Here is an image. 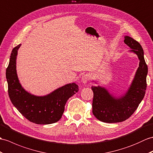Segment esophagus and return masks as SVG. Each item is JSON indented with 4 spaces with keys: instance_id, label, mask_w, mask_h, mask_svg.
Returning a JSON list of instances; mask_svg holds the SVG:
<instances>
[{
    "instance_id": "34e87169",
    "label": "esophagus",
    "mask_w": 153,
    "mask_h": 153,
    "mask_svg": "<svg viewBox=\"0 0 153 153\" xmlns=\"http://www.w3.org/2000/svg\"><path fill=\"white\" fill-rule=\"evenodd\" d=\"M90 79H91V75H90V74H84V75L82 76V77H81V82H82L84 84L87 83Z\"/></svg>"
}]
</instances>
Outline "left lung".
Here are the masks:
<instances>
[{
    "instance_id": "left-lung-1",
    "label": "left lung",
    "mask_w": 153,
    "mask_h": 153,
    "mask_svg": "<svg viewBox=\"0 0 153 153\" xmlns=\"http://www.w3.org/2000/svg\"><path fill=\"white\" fill-rule=\"evenodd\" d=\"M124 42L140 60L139 67L130 87L120 97H113L107 89L100 86H92L93 91V113L100 121L108 123L123 122L128 119L137 109L144 98L147 88L148 68L144 59L143 49L140 43L128 36Z\"/></svg>"
}]
</instances>
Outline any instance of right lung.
Returning a JSON list of instances; mask_svg holds the SVG:
<instances>
[{
    "label": "right lung",
    "instance_id": "obj_1",
    "mask_svg": "<svg viewBox=\"0 0 153 153\" xmlns=\"http://www.w3.org/2000/svg\"><path fill=\"white\" fill-rule=\"evenodd\" d=\"M21 44L13 49L6 68L8 95L13 105L29 121L38 125H49L60 119L67 100L79 91L75 83L64 85L43 97L28 93L21 86L16 72L17 50Z\"/></svg>",
    "mask_w": 153,
    "mask_h": 153
}]
</instances>
